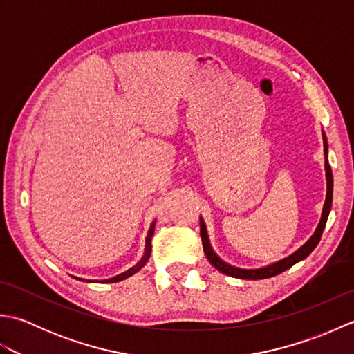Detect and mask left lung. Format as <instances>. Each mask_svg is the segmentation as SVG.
Returning a JSON list of instances; mask_svg holds the SVG:
<instances>
[{"mask_svg": "<svg viewBox=\"0 0 354 354\" xmlns=\"http://www.w3.org/2000/svg\"><path fill=\"white\" fill-rule=\"evenodd\" d=\"M324 150L327 153V140L324 137ZM326 175H327V198H326V204H324V209H322V217H321V222L318 225L317 231H315V234L310 237L309 242L306 245H303L301 248L297 252H293L290 257L284 259L278 263H274V265H270L268 268H263V269H239L234 266H230L227 263H223L217 255L213 252L212 246H209L208 242V236H207V230H205V223L202 219H199L201 222V239H202V248H204V252L207 255L208 261L212 263V265L217 269L221 270L222 274L225 275H230V277H234V278H242V280H261V278H270V277H275L278 274L284 272L286 269L292 268L295 263H298L299 260L306 259L307 255H309L317 245L319 243L321 236H322V231L326 228V223H327V217L330 213V208H332V196H333V175H332V169H330V164L326 160Z\"/></svg>", "mask_w": 354, "mask_h": 354, "instance_id": "left-lung-1", "label": "left lung"}]
</instances>
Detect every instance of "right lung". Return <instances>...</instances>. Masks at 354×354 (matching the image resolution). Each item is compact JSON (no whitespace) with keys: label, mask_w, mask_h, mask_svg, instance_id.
<instances>
[{"label":"right lung","mask_w":354,"mask_h":354,"mask_svg":"<svg viewBox=\"0 0 354 354\" xmlns=\"http://www.w3.org/2000/svg\"><path fill=\"white\" fill-rule=\"evenodd\" d=\"M153 228H155V223H152V228L149 230V234H147V239H146V252H145V257L141 259V261H138L137 265H135L133 268H131L129 270H126V272L120 274V275H117V277H114V278H109V280H103L102 283H117V281L126 280L127 277H131V275H133L135 272H138V270L146 265V261H147L149 255H150V251H152V243H150V240H152V236H153Z\"/></svg>","instance_id":"obj_1"}]
</instances>
